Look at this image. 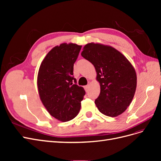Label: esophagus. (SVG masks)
Segmentation results:
<instances>
[{
    "label": "esophagus",
    "instance_id": "34e87169",
    "mask_svg": "<svg viewBox=\"0 0 161 161\" xmlns=\"http://www.w3.org/2000/svg\"><path fill=\"white\" fill-rule=\"evenodd\" d=\"M89 88V85H86V86H85V89L86 91H88Z\"/></svg>",
    "mask_w": 161,
    "mask_h": 161
}]
</instances>
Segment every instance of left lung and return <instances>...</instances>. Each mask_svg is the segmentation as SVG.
I'll return each mask as SVG.
<instances>
[{
  "mask_svg": "<svg viewBox=\"0 0 161 161\" xmlns=\"http://www.w3.org/2000/svg\"><path fill=\"white\" fill-rule=\"evenodd\" d=\"M81 56L95 68L101 86L95 101L99 111L109 117L124 113L133 99L137 85L132 64L114 47L101 43H87Z\"/></svg>",
  "mask_w": 161,
  "mask_h": 161,
  "instance_id": "1",
  "label": "left lung"
}]
</instances>
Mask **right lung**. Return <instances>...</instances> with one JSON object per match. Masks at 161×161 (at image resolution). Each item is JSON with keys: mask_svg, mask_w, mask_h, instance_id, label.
I'll return each instance as SVG.
<instances>
[{"mask_svg": "<svg viewBox=\"0 0 161 161\" xmlns=\"http://www.w3.org/2000/svg\"><path fill=\"white\" fill-rule=\"evenodd\" d=\"M82 46L62 43L47 53L37 75L39 95L52 117L68 121L79 113L85 91L76 85L73 69Z\"/></svg>", "mask_w": 161, "mask_h": 161, "instance_id": "obj_1", "label": "right lung"}]
</instances>
